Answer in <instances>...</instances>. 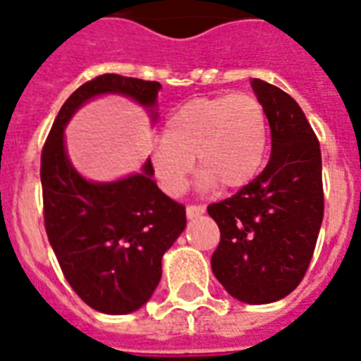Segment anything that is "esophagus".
<instances>
[{"mask_svg":"<svg viewBox=\"0 0 361 361\" xmlns=\"http://www.w3.org/2000/svg\"><path fill=\"white\" fill-rule=\"evenodd\" d=\"M204 211H206L204 206H187V216L189 219H196V216L204 215Z\"/></svg>","mask_w":361,"mask_h":361,"instance_id":"1","label":"esophagus"}]
</instances>
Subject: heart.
I'll list each match as a JSON object with an SVG mask.
<instances>
[{
    "label": "heart",
    "mask_w": 361,
    "mask_h": 361,
    "mask_svg": "<svg viewBox=\"0 0 361 361\" xmlns=\"http://www.w3.org/2000/svg\"><path fill=\"white\" fill-rule=\"evenodd\" d=\"M265 150L267 114L256 96H207L169 114L163 137L152 146V166L171 196L185 190L195 155L204 185L219 181L224 189H239L256 178Z\"/></svg>",
    "instance_id": "1"
}]
</instances>
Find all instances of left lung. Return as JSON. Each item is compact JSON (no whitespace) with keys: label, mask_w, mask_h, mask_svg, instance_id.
Wrapping results in <instances>:
<instances>
[{"label":"left lung","mask_w":361,"mask_h":361,"mask_svg":"<svg viewBox=\"0 0 361 361\" xmlns=\"http://www.w3.org/2000/svg\"><path fill=\"white\" fill-rule=\"evenodd\" d=\"M271 126V159L226 200L207 206L221 243L211 256L216 280L247 304L276 302L302 282L324 215L317 135L291 96L252 79Z\"/></svg>","instance_id":"1"}]
</instances>
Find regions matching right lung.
I'll return each instance as SVG.
<instances>
[{
    "label": "right lung",
    "mask_w": 361,
    "mask_h": 361,
    "mask_svg": "<svg viewBox=\"0 0 361 361\" xmlns=\"http://www.w3.org/2000/svg\"><path fill=\"white\" fill-rule=\"evenodd\" d=\"M161 85L104 74L72 92L40 157L44 226L64 278L92 310L124 315L150 300L161 257L185 230V207L161 192L148 159L140 174L113 183L87 181L64 150V126L90 98L124 94L154 107Z\"/></svg>",
    "instance_id": "right-lung-1"
}]
</instances>
